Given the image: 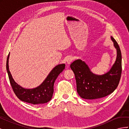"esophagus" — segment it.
<instances>
[{
    "instance_id": "esophagus-1",
    "label": "esophagus",
    "mask_w": 129,
    "mask_h": 129,
    "mask_svg": "<svg viewBox=\"0 0 129 129\" xmlns=\"http://www.w3.org/2000/svg\"><path fill=\"white\" fill-rule=\"evenodd\" d=\"M73 57H72V56H68L67 58V60H66V62H67V64H71V63L73 61Z\"/></svg>"
}]
</instances>
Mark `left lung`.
<instances>
[{
	"mask_svg": "<svg viewBox=\"0 0 129 129\" xmlns=\"http://www.w3.org/2000/svg\"><path fill=\"white\" fill-rule=\"evenodd\" d=\"M117 50L115 63L110 71L103 75L92 73L84 61H74L71 68L75 74L77 91L81 98L95 100L102 98L114 92L118 87L122 74V54L117 42L111 37Z\"/></svg>",
	"mask_w": 129,
	"mask_h": 129,
	"instance_id": "8db88e82",
	"label": "left lung"
}]
</instances>
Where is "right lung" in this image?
Here are the masks:
<instances>
[{"mask_svg":"<svg viewBox=\"0 0 129 129\" xmlns=\"http://www.w3.org/2000/svg\"><path fill=\"white\" fill-rule=\"evenodd\" d=\"M9 56L10 54L7 58L6 70L12 88L18 98L24 102L33 104H41L49 102L53 96L54 82L58 75L64 69L65 64L55 66L39 86L33 89H25L15 82L12 78L9 71Z\"/></svg>","mask_w":129,"mask_h":129,"instance_id":"right-lung-1","label":"right lung"}]
</instances>
